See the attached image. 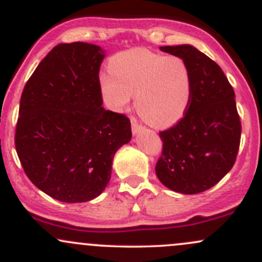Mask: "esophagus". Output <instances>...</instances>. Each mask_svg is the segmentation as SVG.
I'll use <instances>...</instances> for the list:
<instances>
[{"mask_svg":"<svg viewBox=\"0 0 262 262\" xmlns=\"http://www.w3.org/2000/svg\"><path fill=\"white\" fill-rule=\"evenodd\" d=\"M131 128H132V132H134V135H137L139 132L143 130L142 126L139 125V123L136 122V120H134V119L131 120Z\"/></svg>","mask_w":262,"mask_h":262,"instance_id":"1","label":"esophagus"}]
</instances>
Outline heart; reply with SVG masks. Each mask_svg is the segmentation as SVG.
Returning <instances> with one entry per match:
<instances>
[{"label": "heart", "instance_id": "b5f03b06", "mask_svg": "<svg viewBox=\"0 0 262 262\" xmlns=\"http://www.w3.org/2000/svg\"><path fill=\"white\" fill-rule=\"evenodd\" d=\"M99 83L107 106L122 111L135 95L139 114L149 125L166 128L183 119L192 100V76L183 59L145 48L120 52Z\"/></svg>", "mask_w": 262, "mask_h": 262}]
</instances>
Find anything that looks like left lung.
I'll list each match as a JSON object with an SVG mask.
<instances>
[{"mask_svg":"<svg viewBox=\"0 0 262 262\" xmlns=\"http://www.w3.org/2000/svg\"><path fill=\"white\" fill-rule=\"evenodd\" d=\"M160 49L183 59L189 68L192 100L183 119L160 132L163 152L156 174L173 192L196 194L215 186L236 160L242 123L235 93L222 68L195 47Z\"/></svg>","mask_w":262,"mask_h":262,"instance_id":"obj_1","label":"left lung"}]
</instances>
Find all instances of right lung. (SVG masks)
<instances>
[{"instance_id":"obj_1","label":"right lung","mask_w":262,"mask_h":262,"mask_svg":"<svg viewBox=\"0 0 262 262\" xmlns=\"http://www.w3.org/2000/svg\"><path fill=\"white\" fill-rule=\"evenodd\" d=\"M105 53L96 44H58L20 96L17 155L32 183L57 201L84 203L101 194L114 156L132 137L130 120L101 106Z\"/></svg>"}]
</instances>
